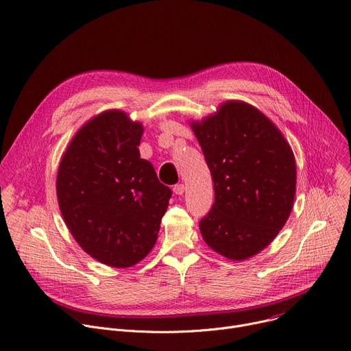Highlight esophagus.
<instances>
[{
  "label": "esophagus",
  "instance_id": "obj_1",
  "mask_svg": "<svg viewBox=\"0 0 351 351\" xmlns=\"http://www.w3.org/2000/svg\"><path fill=\"white\" fill-rule=\"evenodd\" d=\"M184 190H186V186L183 183H178V184L173 186V193L175 195H183Z\"/></svg>",
  "mask_w": 351,
  "mask_h": 351
}]
</instances>
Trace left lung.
<instances>
[{
  "label": "left lung",
  "instance_id": "1",
  "mask_svg": "<svg viewBox=\"0 0 351 351\" xmlns=\"http://www.w3.org/2000/svg\"><path fill=\"white\" fill-rule=\"evenodd\" d=\"M190 127L214 182L215 202L200 221L204 242L245 261L262 252L289 219L297 167L290 144L259 109L228 101Z\"/></svg>",
  "mask_w": 351,
  "mask_h": 351
}]
</instances>
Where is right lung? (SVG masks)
Here are the masks:
<instances>
[{"instance_id": "obj_1", "label": "right lung", "mask_w": 351, "mask_h": 351, "mask_svg": "<svg viewBox=\"0 0 351 351\" xmlns=\"http://www.w3.org/2000/svg\"><path fill=\"white\" fill-rule=\"evenodd\" d=\"M143 124L123 110L86 121L58 165L57 200L77 243L110 267H132L154 247L172 190L140 158Z\"/></svg>"}]
</instances>
